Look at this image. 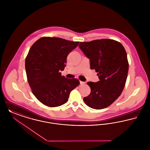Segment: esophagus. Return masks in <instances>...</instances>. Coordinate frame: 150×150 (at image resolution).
<instances>
[{"instance_id": "obj_1", "label": "esophagus", "mask_w": 150, "mask_h": 150, "mask_svg": "<svg viewBox=\"0 0 150 150\" xmlns=\"http://www.w3.org/2000/svg\"><path fill=\"white\" fill-rule=\"evenodd\" d=\"M80 84L81 85H84L86 84V82H84V81H80Z\"/></svg>"}]
</instances>
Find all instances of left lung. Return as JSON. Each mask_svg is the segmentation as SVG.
<instances>
[{
    "mask_svg": "<svg viewBox=\"0 0 150 150\" xmlns=\"http://www.w3.org/2000/svg\"><path fill=\"white\" fill-rule=\"evenodd\" d=\"M79 46L100 80L87 83L91 93L83 100L91 108H105L121 95L125 87L129 70L126 50L121 43L109 39L80 42Z\"/></svg>",
    "mask_w": 150,
    "mask_h": 150,
    "instance_id": "8db88e82",
    "label": "left lung"
}]
</instances>
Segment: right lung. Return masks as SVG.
Returning a JSON list of instances; mask_svg holds the SVG:
<instances>
[{
	"mask_svg": "<svg viewBox=\"0 0 150 150\" xmlns=\"http://www.w3.org/2000/svg\"><path fill=\"white\" fill-rule=\"evenodd\" d=\"M79 42L58 37H42L30 47L25 59L27 79L36 98L49 107L67 102L72 90L79 85V80L62 76L67 57Z\"/></svg>",
	"mask_w": 150,
	"mask_h": 150,
	"instance_id": "1",
	"label": "right lung"
}]
</instances>
